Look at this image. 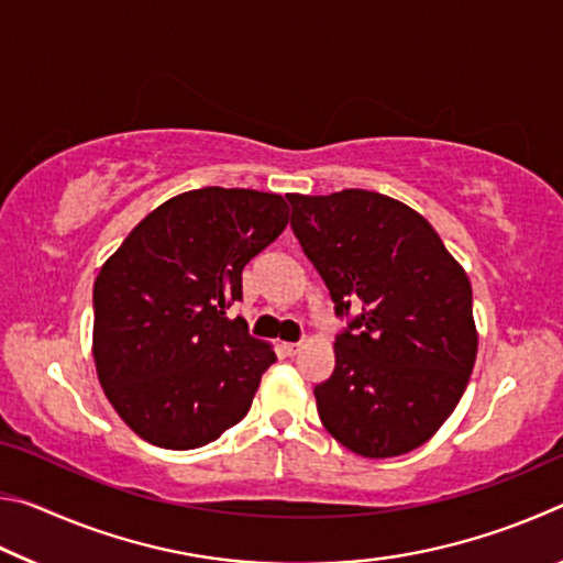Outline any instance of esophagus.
<instances>
[{
    "instance_id": "esophagus-1",
    "label": "esophagus",
    "mask_w": 563,
    "mask_h": 563,
    "mask_svg": "<svg viewBox=\"0 0 563 563\" xmlns=\"http://www.w3.org/2000/svg\"><path fill=\"white\" fill-rule=\"evenodd\" d=\"M283 352H285V355H298V352H300V342H283Z\"/></svg>"
}]
</instances>
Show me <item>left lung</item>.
<instances>
[{
  "label": "left lung",
  "instance_id": "1",
  "mask_svg": "<svg viewBox=\"0 0 563 563\" xmlns=\"http://www.w3.org/2000/svg\"><path fill=\"white\" fill-rule=\"evenodd\" d=\"M290 228L347 328L316 385L325 430L385 460L417 450L454 412L476 360L472 285L412 208L375 190L290 194ZM356 312L352 313L351 310Z\"/></svg>",
  "mask_w": 563,
  "mask_h": 563
}]
</instances>
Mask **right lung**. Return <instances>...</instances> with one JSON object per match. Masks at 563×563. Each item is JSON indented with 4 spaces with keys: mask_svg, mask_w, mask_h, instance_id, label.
<instances>
[{
    "mask_svg": "<svg viewBox=\"0 0 563 563\" xmlns=\"http://www.w3.org/2000/svg\"><path fill=\"white\" fill-rule=\"evenodd\" d=\"M288 225L278 194L198 188L148 213L93 283V360L119 417L164 450L241 422L275 362L243 318V268Z\"/></svg>",
    "mask_w": 563,
    "mask_h": 563,
    "instance_id": "right-lung-1",
    "label": "right lung"
}]
</instances>
